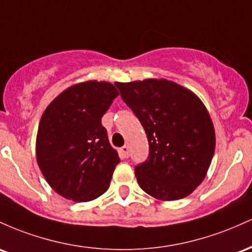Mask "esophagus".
<instances>
[{
  "label": "esophagus",
  "mask_w": 252,
  "mask_h": 252,
  "mask_svg": "<svg viewBox=\"0 0 252 252\" xmlns=\"http://www.w3.org/2000/svg\"><path fill=\"white\" fill-rule=\"evenodd\" d=\"M120 151H121V155H123V157H125V158H127L129 156V151H128V146H126V145H124L123 148L120 149Z\"/></svg>",
  "instance_id": "34e87169"
}]
</instances>
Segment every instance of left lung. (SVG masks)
I'll return each instance as SVG.
<instances>
[{
  "label": "left lung",
  "instance_id": "left-lung-1",
  "mask_svg": "<svg viewBox=\"0 0 252 252\" xmlns=\"http://www.w3.org/2000/svg\"><path fill=\"white\" fill-rule=\"evenodd\" d=\"M115 86L148 137V159L134 169L140 188L163 201L186 197L205 179L216 149L206 107L188 89L166 80Z\"/></svg>",
  "mask_w": 252,
  "mask_h": 252
}]
</instances>
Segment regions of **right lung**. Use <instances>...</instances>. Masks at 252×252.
Masks as SVG:
<instances>
[{
	"instance_id": "obj_1",
	"label": "right lung",
	"mask_w": 252,
	"mask_h": 252,
	"mask_svg": "<svg viewBox=\"0 0 252 252\" xmlns=\"http://www.w3.org/2000/svg\"><path fill=\"white\" fill-rule=\"evenodd\" d=\"M118 90L107 82L70 87L45 109L36 134V160L49 185L65 199L92 201L109 187L118 152L101 118Z\"/></svg>"
}]
</instances>
